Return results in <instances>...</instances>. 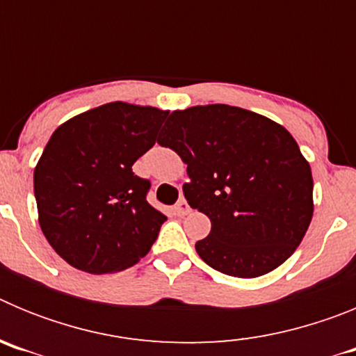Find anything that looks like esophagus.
<instances>
[{
  "mask_svg": "<svg viewBox=\"0 0 356 356\" xmlns=\"http://www.w3.org/2000/svg\"><path fill=\"white\" fill-rule=\"evenodd\" d=\"M172 210H175V213H176V216L184 217V216H187L188 212H191V207H188V203H187V201H185L184 197H181V200L178 201V203H176V205H175V209H172Z\"/></svg>",
  "mask_w": 356,
  "mask_h": 356,
  "instance_id": "1",
  "label": "esophagus"
}]
</instances>
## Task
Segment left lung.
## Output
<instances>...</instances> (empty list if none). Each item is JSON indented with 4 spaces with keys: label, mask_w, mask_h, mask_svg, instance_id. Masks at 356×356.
<instances>
[{
    "label": "left lung",
    "mask_w": 356,
    "mask_h": 356,
    "mask_svg": "<svg viewBox=\"0 0 356 356\" xmlns=\"http://www.w3.org/2000/svg\"><path fill=\"white\" fill-rule=\"evenodd\" d=\"M159 144L187 163L185 197L212 222L196 242L203 262L257 278L300 246L314 213L312 171L282 124L238 106H191L169 115Z\"/></svg>",
    "instance_id": "1"
}]
</instances>
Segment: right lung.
I'll list each match as a JSON object with an SVG mask.
<instances>
[{"instance_id":"right-lung-1","label":"right lung","mask_w":356,"mask_h":356,"mask_svg":"<svg viewBox=\"0 0 356 356\" xmlns=\"http://www.w3.org/2000/svg\"><path fill=\"white\" fill-rule=\"evenodd\" d=\"M168 110L114 102L53 131L33 171L39 225L69 266L90 275L139 262L168 217L147 203L149 180L131 171L156 143Z\"/></svg>"}]
</instances>
